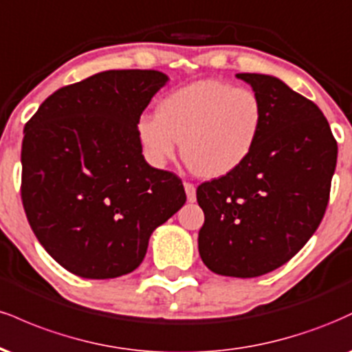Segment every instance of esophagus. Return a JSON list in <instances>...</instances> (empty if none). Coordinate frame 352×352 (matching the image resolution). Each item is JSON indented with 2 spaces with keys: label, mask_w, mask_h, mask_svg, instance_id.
Returning <instances> with one entry per match:
<instances>
[{
  "label": "esophagus",
  "mask_w": 352,
  "mask_h": 352,
  "mask_svg": "<svg viewBox=\"0 0 352 352\" xmlns=\"http://www.w3.org/2000/svg\"><path fill=\"white\" fill-rule=\"evenodd\" d=\"M184 187H185V193H187V200L188 201H195L197 200V188H195V185L190 184V182H185Z\"/></svg>",
  "instance_id": "obj_1"
}]
</instances>
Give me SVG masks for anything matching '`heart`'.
<instances>
[{
    "instance_id": "1",
    "label": "heart",
    "mask_w": 352,
    "mask_h": 352,
    "mask_svg": "<svg viewBox=\"0 0 352 352\" xmlns=\"http://www.w3.org/2000/svg\"><path fill=\"white\" fill-rule=\"evenodd\" d=\"M265 129V107L252 89L220 79H201L160 100L157 114L137 124L140 142L162 164L180 148L192 172L220 179L250 159Z\"/></svg>"
}]
</instances>
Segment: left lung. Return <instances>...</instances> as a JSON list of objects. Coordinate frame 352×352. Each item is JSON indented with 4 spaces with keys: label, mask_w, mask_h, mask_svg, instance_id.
Here are the masks:
<instances>
[{
    "label": "left lung",
    "mask_w": 352,
    "mask_h": 352,
    "mask_svg": "<svg viewBox=\"0 0 352 352\" xmlns=\"http://www.w3.org/2000/svg\"><path fill=\"white\" fill-rule=\"evenodd\" d=\"M265 107V129L250 159L205 182L199 252L213 273L254 278L280 268L313 236L329 201L338 144L313 100L266 74H236Z\"/></svg>",
    "instance_id": "left-lung-1"
}]
</instances>
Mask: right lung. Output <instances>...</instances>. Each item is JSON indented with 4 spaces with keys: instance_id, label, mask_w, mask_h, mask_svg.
Returning a JSON list of instances; mask_svg holds the SVG:
<instances>
[{
    "instance_id": "1",
    "label": "right lung",
    "mask_w": 352,
    "mask_h": 352,
    "mask_svg": "<svg viewBox=\"0 0 352 352\" xmlns=\"http://www.w3.org/2000/svg\"><path fill=\"white\" fill-rule=\"evenodd\" d=\"M168 78L104 71L58 89L24 125L21 200L47 253L91 280L127 274L184 207V184L142 155L137 124Z\"/></svg>"
}]
</instances>
